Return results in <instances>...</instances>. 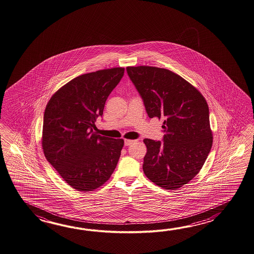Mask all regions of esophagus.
<instances>
[{"label": "esophagus", "instance_id": "obj_1", "mask_svg": "<svg viewBox=\"0 0 254 254\" xmlns=\"http://www.w3.org/2000/svg\"><path fill=\"white\" fill-rule=\"evenodd\" d=\"M136 142V140H125V146H129Z\"/></svg>", "mask_w": 254, "mask_h": 254}]
</instances>
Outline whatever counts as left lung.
<instances>
[{
    "label": "left lung",
    "mask_w": 254,
    "mask_h": 254,
    "mask_svg": "<svg viewBox=\"0 0 254 254\" xmlns=\"http://www.w3.org/2000/svg\"><path fill=\"white\" fill-rule=\"evenodd\" d=\"M126 70L148 116L163 120V141L143 140L144 174L163 189L181 188L199 173L212 146L205 98L172 70L152 66Z\"/></svg>",
    "instance_id": "8db88e82"
}]
</instances>
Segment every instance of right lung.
Masks as SVG:
<instances>
[{"instance_id":"right-lung-1","label":"right lung","mask_w":254,"mask_h":254,"mask_svg":"<svg viewBox=\"0 0 254 254\" xmlns=\"http://www.w3.org/2000/svg\"><path fill=\"white\" fill-rule=\"evenodd\" d=\"M125 68L78 76L50 99L43 115L42 145L51 165L80 191L101 187L114 173L125 141L98 134L95 121Z\"/></svg>"}]
</instances>
